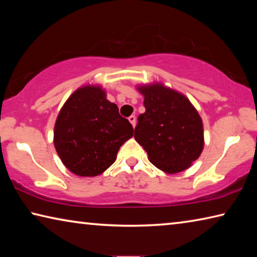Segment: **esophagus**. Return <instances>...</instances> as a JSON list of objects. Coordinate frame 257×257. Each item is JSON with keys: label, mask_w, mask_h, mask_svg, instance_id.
Here are the masks:
<instances>
[{"label": "esophagus", "mask_w": 257, "mask_h": 257, "mask_svg": "<svg viewBox=\"0 0 257 257\" xmlns=\"http://www.w3.org/2000/svg\"><path fill=\"white\" fill-rule=\"evenodd\" d=\"M128 120H129V122L133 124V127L135 128V125H136V116H135V115H130L129 118H128Z\"/></svg>", "instance_id": "obj_1"}]
</instances>
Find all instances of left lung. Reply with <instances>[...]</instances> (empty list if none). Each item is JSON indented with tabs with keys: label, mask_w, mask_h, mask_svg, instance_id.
I'll return each mask as SVG.
<instances>
[{
	"label": "left lung",
	"mask_w": 257,
	"mask_h": 257,
	"mask_svg": "<svg viewBox=\"0 0 257 257\" xmlns=\"http://www.w3.org/2000/svg\"><path fill=\"white\" fill-rule=\"evenodd\" d=\"M146 111L138 116L135 139L152 164L167 173L188 169L204 147L203 122L185 95L162 84L138 86Z\"/></svg>",
	"instance_id": "1"
}]
</instances>
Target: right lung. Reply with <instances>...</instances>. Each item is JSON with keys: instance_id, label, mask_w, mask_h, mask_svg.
Returning <instances> with one entry per match:
<instances>
[{"instance_id": "add662e5", "label": "right lung", "mask_w": 257, "mask_h": 257, "mask_svg": "<svg viewBox=\"0 0 257 257\" xmlns=\"http://www.w3.org/2000/svg\"><path fill=\"white\" fill-rule=\"evenodd\" d=\"M134 128L106 99L101 86L78 88L61 108L54 125V146L62 163L80 177L101 175L114 163Z\"/></svg>"}]
</instances>
